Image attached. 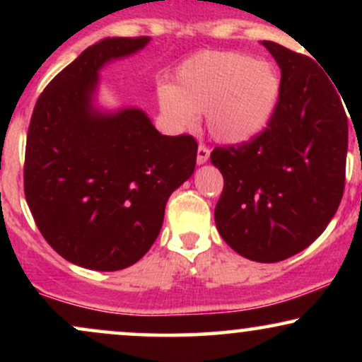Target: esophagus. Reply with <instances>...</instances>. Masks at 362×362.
Segmentation results:
<instances>
[{
    "label": "esophagus",
    "mask_w": 362,
    "mask_h": 362,
    "mask_svg": "<svg viewBox=\"0 0 362 362\" xmlns=\"http://www.w3.org/2000/svg\"><path fill=\"white\" fill-rule=\"evenodd\" d=\"M209 148L207 146H204V144H199V148H197V163L199 165H202V163H206L207 160H209Z\"/></svg>",
    "instance_id": "34e87169"
}]
</instances>
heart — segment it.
<instances>
[{
	"label": "heart",
	"mask_w": 362,
	"mask_h": 362,
	"mask_svg": "<svg viewBox=\"0 0 362 362\" xmlns=\"http://www.w3.org/2000/svg\"><path fill=\"white\" fill-rule=\"evenodd\" d=\"M281 95V76L271 62L233 51H204L175 69L172 83L156 88L161 117L175 131L192 129L197 114L214 139L248 143L271 122Z\"/></svg>",
	"instance_id": "1"
}]
</instances>
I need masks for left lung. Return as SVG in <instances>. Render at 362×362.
Instances as JSON below:
<instances>
[{"label": "left lung", "mask_w": 362, "mask_h": 362, "mask_svg": "<svg viewBox=\"0 0 362 362\" xmlns=\"http://www.w3.org/2000/svg\"><path fill=\"white\" fill-rule=\"evenodd\" d=\"M281 68L271 122L248 143L218 146L211 161L224 187L219 235L255 262H281L310 247L337 213L346 185L347 115L328 76L308 56L262 42Z\"/></svg>", "instance_id": "left-lung-1"}]
</instances>
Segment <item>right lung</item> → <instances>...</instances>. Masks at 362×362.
<instances>
[{"instance_id": "right-lung-1", "label": "right lung", "mask_w": 362, "mask_h": 362, "mask_svg": "<svg viewBox=\"0 0 362 362\" xmlns=\"http://www.w3.org/2000/svg\"><path fill=\"white\" fill-rule=\"evenodd\" d=\"M149 37H114L85 49L45 86L25 148V199L62 259L120 271L155 243L170 194L194 173L192 136H163L139 109L93 107L98 71Z\"/></svg>"}]
</instances>
